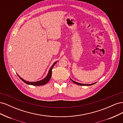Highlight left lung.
Listing matches in <instances>:
<instances>
[{
	"instance_id": "8db88e82",
	"label": "left lung",
	"mask_w": 123,
	"mask_h": 123,
	"mask_svg": "<svg viewBox=\"0 0 123 123\" xmlns=\"http://www.w3.org/2000/svg\"><path fill=\"white\" fill-rule=\"evenodd\" d=\"M71 80L74 83H75V84H76V85H80V86H91V85H93V84H95V83H93V84H89V85H86V84H80V83H77V82H75V81H73V80H72L71 79Z\"/></svg>"
}]
</instances>
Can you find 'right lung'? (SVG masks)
<instances>
[{"instance_id":"1","label":"right lung","mask_w":123,"mask_h":123,"mask_svg":"<svg viewBox=\"0 0 123 123\" xmlns=\"http://www.w3.org/2000/svg\"><path fill=\"white\" fill-rule=\"evenodd\" d=\"M56 62H54L53 65L52 66V67L50 68V69L49 71V72H48V75H47V76L45 78H44V79L41 80H39V81H36V82H29V81H25L24 79H22V78H21L19 75H18V74H17V75H18V76L19 77L20 79L24 81V83H25V84H27L31 85H33V86H42V85H44L46 84L48 82V81L50 80L51 77V76H52V70L54 66L56 64Z\"/></svg>"}]
</instances>
